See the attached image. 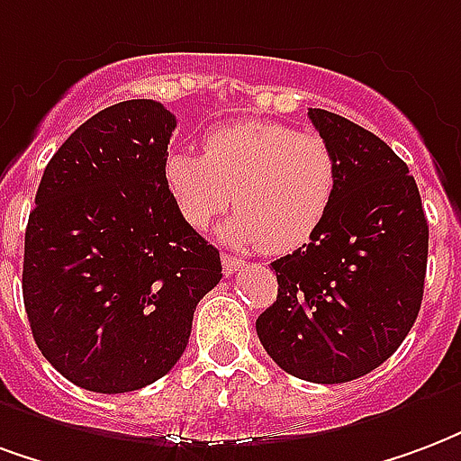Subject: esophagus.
I'll return each instance as SVG.
<instances>
[{"label": "esophagus", "mask_w": 461, "mask_h": 461, "mask_svg": "<svg viewBox=\"0 0 461 461\" xmlns=\"http://www.w3.org/2000/svg\"><path fill=\"white\" fill-rule=\"evenodd\" d=\"M241 266H244L241 258L231 257V254H221V271H224V276H231L234 271H240Z\"/></svg>", "instance_id": "obj_1"}]
</instances>
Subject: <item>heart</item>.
Returning <instances> with one entry per match:
<instances>
[{
	"label": "heart",
	"instance_id": "heart-1",
	"mask_svg": "<svg viewBox=\"0 0 461 461\" xmlns=\"http://www.w3.org/2000/svg\"><path fill=\"white\" fill-rule=\"evenodd\" d=\"M204 153L170 151L163 180L180 217L204 230L227 210L224 240L271 254L303 247L337 193V156L325 139L278 122L247 119L204 136Z\"/></svg>",
	"mask_w": 461,
	"mask_h": 461
}]
</instances>
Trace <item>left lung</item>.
Segmentation results:
<instances>
[{"label": "left lung", "instance_id": "1", "mask_svg": "<svg viewBox=\"0 0 461 461\" xmlns=\"http://www.w3.org/2000/svg\"><path fill=\"white\" fill-rule=\"evenodd\" d=\"M308 117L337 156V193L310 244L271 264L278 295L258 315L257 335L285 374L344 384L381 366L411 332L428 220L391 146L327 109Z\"/></svg>", "mask_w": 461, "mask_h": 461}]
</instances>
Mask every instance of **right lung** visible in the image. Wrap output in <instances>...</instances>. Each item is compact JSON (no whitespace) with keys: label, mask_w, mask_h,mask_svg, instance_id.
I'll return each instance as SVG.
<instances>
[{"label":"right lung","mask_w":461,"mask_h":461,"mask_svg":"<svg viewBox=\"0 0 461 461\" xmlns=\"http://www.w3.org/2000/svg\"><path fill=\"white\" fill-rule=\"evenodd\" d=\"M176 117L126 100L68 136L49 161L23 241V305L41 354L75 386L139 391L183 357L220 251L163 180Z\"/></svg>","instance_id":"obj_1"}]
</instances>
